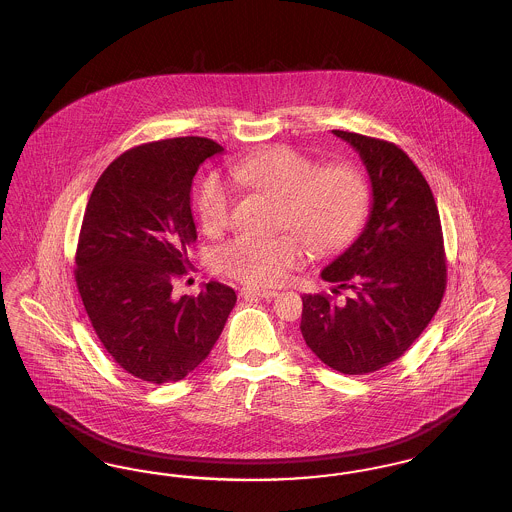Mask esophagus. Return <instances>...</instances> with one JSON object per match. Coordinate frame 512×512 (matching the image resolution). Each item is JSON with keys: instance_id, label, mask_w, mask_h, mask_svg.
<instances>
[{"instance_id": "obj_1", "label": "esophagus", "mask_w": 512, "mask_h": 512, "mask_svg": "<svg viewBox=\"0 0 512 512\" xmlns=\"http://www.w3.org/2000/svg\"><path fill=\"white\" fill-rule=\"evenodd\" d=\"M242 295H244L245 299H253V297L272 299V297L278 295V292H274V290H259V288H244Z\"/></svg>"}]
</instances>
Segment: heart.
I'll return each instance as SVG.
<instances>
[{
	"mask_svg": "<svg viewBox=\"0 0 512 512\" xmlns=\"http://www.w3.org/2000/svg\"><path fill=\"white\" fill-rule=\"evenodd\" d=\"M230 174L255 192L282 201L280 226L290 228L315 253H332L349 244L368 213V184L353 165L320 169L297 149L274 146L238 161ZM232 190L217 176L203 180L197 215L209 236L230 222ZM305 261V247L290 234L276 238L238 236L215 251V265L226 276L249 286H276Z\"/></svg>",
	"mask_w": 512,
	"mask_h": 512,
	"instance_id": "obj_1",
	"label": "heart"
}]
</instances>
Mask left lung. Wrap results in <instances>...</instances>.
<instances>
[{"instance_id":"1","label":"left lung","mask_w":512,"mask_h":512,"mask_svg":"<svg viewBox=\"0 0 512 512\" xmlns=\"http://www.w3.org/2000/svg\"><path fill=\"white\" fill-rule=\"evenodd\" d=\"M332 132L359 153L372 203L359 238L320 272L351 297L334 303L305 293L299 328L324 365L368 374L399 359L439 309L447 284L441 222L426 178L403 149Z\"/></svg>"}]
</instances>
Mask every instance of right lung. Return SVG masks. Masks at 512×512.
Returning a JSON list of instances; mask_svg holds the SVG:
<instances>
[{"instance_id":"add662e5","label":"right lung","mask_w":512,"mask_h":512,"mask_svg":"<svg viewBox=\"0 0 512 512\" xmlns=\"http://www.w3.org/2000/svg\"><path fill=\"white\" fill-rule=\"evenodd\" d=\"M222 151L197 136L132 147L99 176L86 205L76 286L107 353L144 382L186 378L207 359L236 305V292L220 282L205 284L197 297L172 295L197 240L195 172Z\"/></svg>"}]
</instances>
